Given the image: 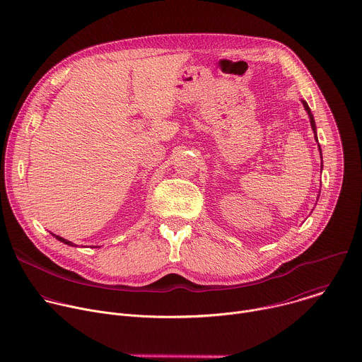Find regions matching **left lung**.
I'll return each mask as SVG.
<instances>
[{
    "instance_id": "8db88e82",
    "label": "left lung",
    "mask_w": 362,
    "mask_h": 362,
    "mask_svg": "<svg viewBox=\"0 0 362 362\" xmlns=\"http://www.w3.org/2000/svg\"><path fill=\"white\" fill-rule=\"evenodd\" d=\"M303 102V105H304V107H305V110H307V113H308V116H310V124H311V128H313V132H314V138H315V141L318 142V139H317V129H315V120H314V116H313V113H311V110H310V107H308V105H307V102L305 100H301ZM318 148H320V145H318ZM320 153H321V148H320ZM322 158V156H321ZM321 169H322V165H321Z\"/></svg>"
}]
</instances>
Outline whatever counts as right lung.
Returning a JSON list of instances; mask_svg holds the SVG:
<instances>
[{
  "label": "right lung",
  "instance_id": "obj_1",
  "mask_svg": "<svg viewBox=\"0 0 362 362\" xmlns=\"http://www.w3.org/2000/svg\"><path fill=\"white\" fill-rule=\"evenodd\" d=\"M52 235H55V234H52ZM55 238H58V240H59V242H62V243H65V245H68V246H75L74 243L68 242V240H65V238H62V237H59V235H55Z\"/></svg>",
  "mask_w": 362,
  "mask_h": 362
}]
</instances>
